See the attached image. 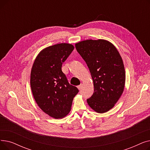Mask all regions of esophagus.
Wrapping results in <instances>:
<instances>
[{
	"label": "esophagus",
	"mask_w": 150,
	"mask_h": 150,
	"mask_svg": "<svg viewBox=\"0 0 150 150\" xmlns=\"http://www.w3.org/2000/svg\"><path fill=\"white\" fill-rule=\"evenodd\" d=\"M82 86H83V84H80L79 86H77V88H78V89H79V90H81V88H82Z\"/></svg>",
	"instance_id": "1"
}]
</instances>
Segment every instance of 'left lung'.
<instances>
[{
	"mask_svg": "<svg viewBox=\"0 0 150 150\" xmlns=\"http://www.w3.org/2000/svg\"><path fill=\"white\" fill-rule=\"evenodd\" d=\"M77 52L87 64L93 83L94 92L87 99L98 113L112 109L123 92L125 70L115 47L105 39H88L75 44Z\"/></svg>",
	"mask_w": 150,
	"mask_h": 150,
	"instance_id": "8db88e82",
	"label": "left lung"
}]
</instances>
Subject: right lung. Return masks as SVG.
<instances>
[{"instance_id":"obj_1","label":"right lung","mask_w":150,"mask_h":150,"mask_svg":"<svg viewBox=\"0 0 150 150\" xmlns=\"http://www.w3.org/2000/svg\"><path fill=\"white\" fill-rule=\"evenodd\" d=\"M74 49L73 45L61 43L46 47L36 57L30 74L33 97L43 112L54 119H62L71 109L79 92L69 83L61 67Z\"/></svg>"}]
</instances>
